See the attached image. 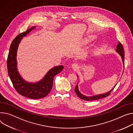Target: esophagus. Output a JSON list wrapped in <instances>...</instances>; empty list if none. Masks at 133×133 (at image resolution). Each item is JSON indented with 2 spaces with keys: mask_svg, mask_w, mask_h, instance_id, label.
I'll return each instance as SVG.
<instances>
[{
  "mask_svg": "<svg viewBox=\"0 0 133 133\" xmlns=\"http://www.w3.org/2000/svg\"><path fill=\"white\" fill-rule=\"evenodd\" d=\"M72 67L74 70H76L78 68V65L77 63H74L72 65Z\"/></svg>",
  "mask_w": 133,
  "mask_h": 133,
  "instance_id": "34e87169",
  "label": "esophagus"
}]
</instances>
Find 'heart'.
I'll return each mask as SVG.
<instances>
[{
  "mask_svg": "<svg viewBox=\"0 0 133 133\" xmlns=\"http://www.w3.org/2000/svg\"><path fill=\"white\" fill-rule=\"evenodd\" d=\"M89 41H90V40H89V39H88V40H87V42H89Z\"/></svg>",
  "mask_w": 133,
  "mask_h": 133,
  "instance_id": "heart-1",
  "label": "heart"
}]
</instances>
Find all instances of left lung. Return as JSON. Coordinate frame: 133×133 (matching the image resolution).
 <instances>
[{"mask_svg":"<svg viewBox=\"0 0 133 133\" xmlns=\"http://www.w3.org/2000/svg\"><path fill=\"white\" fill-rule=\"evenodd\" d=\"M116 51L121 56V57L122 58V60L123 61V64H124V50H123V48L122 44L120 42H119L118 44V45L117 46ZM117 84V83L116 84V85ZM116 85L114 87V88L108 92L107 93L103 94H100V95H95V96H90V97L84 96V95H82V94L79 92V91H78V85L77 84L75 87V91L76 94H77V95L78 96L79 98H81L82 99H83V100H85V101H88L97 100V99H101V98H104V97L109 96L111 94V92L114 89V88H115V87L116 86Z\"/></svg>","mask_w":133,"mask_h":133,"instance_id":"left-lung-1","label":"left lung"}]
</instances>
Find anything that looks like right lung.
I'll return each instance as SVG.
<instances>
[{"mask_svg": "<svg viewBox=\"0 0 133 133\" xmlns=\"http://www.w3.org/2000/svg\"><path fill=\"white\" fill-rule=\"evenodd\" d=\"M35 26L19 34L12 41L7 60L8 74L16 91L22 96L31 99H39L45 97L51 91L54 78L64 68L60 65L51 69L39 81L36 83L26 82L19 74L17 69L16 52L19 44L23 37L26 36Z\"/></svg>", "mask_w": 133, "mask_h": 133, "instance_id": "add662e5", "label": "right lung"}]
</instances>
